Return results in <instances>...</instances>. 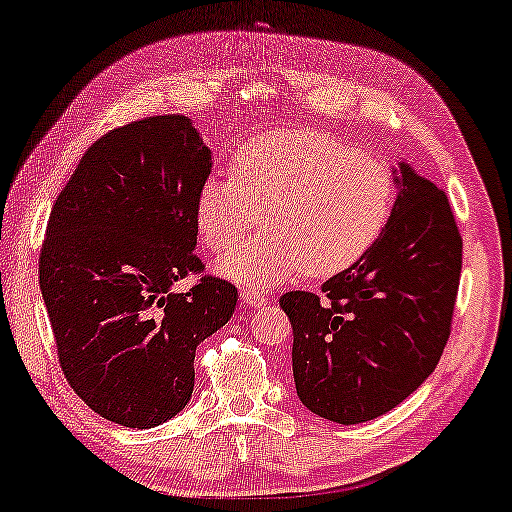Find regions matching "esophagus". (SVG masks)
<instances>
[{"mask_svg": "<svg viewBox=\"0 0 512 512\" xmlns=\"http://www.w3.org/2000/svg\"><path fill=\"white\" fill-rule=\"evenodd\" d=\"M240 298H243L245 305H252V307H260L264 303H269V298L260 291H255V288H245L243 293H240Z\"/></svg>", "mask_w": 512, "mask_h": 512, "instance_id": "esophagus-1", "label": "esophagus"}]
</instances>
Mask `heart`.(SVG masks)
<instances>
[{
    "instance_id": "heart-1",
    "label": "heart",
    "mask_w": 512,
    "mask_h": 512,
    "mask_svg": "<svg viewBox=\"0 0 512 512\" xmlns=\"http://www.w3.org/2000/svg\"><path fill=\"white\" fill-rule=\"evenodd\" d=\"M396 197V174L384 159L315 128H286L240 147L233 181L202 183L197 233L219 252L260 229L264 214L272 233L233 245L214 269L243 286H272L300 272L329 279L374 250Z\"/></svg>"
}]
</instances>
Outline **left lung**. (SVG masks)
Returning <instances> with one entry per match:
<instances>
[{
	"label": "left lung",
	"mask_w": 512,
	"mask_h": 512,
	"mask_svg": "<svg viewBox=\"0 0 512 512\" xmlns=\"http://www.w3.org/2000/svg\"><path fill=\"white\" fill-rule=\"evenodd\" d=\"M400 193L384 236L322 293L288 291L293 379L324 420L360 424L386 415L422 386L451 336L463 238L448 197L400 164Z\"/></svg>",
	"instance_id": "obj_1"
}]
</instances>
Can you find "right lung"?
I'll return each instance as SVG.
<instances>
[{"mask_svg":"<svg viewBox=\"0 0 512 512\" xmlns=\"http://www.w3.org/2000/svg\"><path fill=\"white\" fill-rule=\"evenodd\" d=\"M212 152L188 116H147L88 147L47 221L40 288L61 372L104 420L150 429L193 396L195 348L238 288L195 255ZM200 275L186 294L170 286Z\"/></svg>","mask_w":512,"mask_h":512,"instance_id":"add662e5","label":"right lung"}]
</instances>
